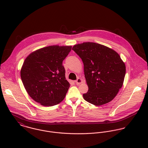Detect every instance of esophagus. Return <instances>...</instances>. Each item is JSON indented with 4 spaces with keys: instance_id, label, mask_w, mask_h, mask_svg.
Wrapping results in <instances>:
<instances>
[{
    "instance_id": "34e87169",
    "label": "esophagus",
    "mask_w": 148,
    "mask_h": 148,
    "mask_svg": "<svg viewBox=\"0 0 148 148\" xmlns=\"http://www.w3.org/2000/svg\"><path fill=\"white\" fill-rule=\"evenodd\" d=\"M82 82H83V80H82V79H81L80 78H78V79L75 81V83H76V84L79 85L80 84L82 83Z\"/></svg>"
}]
</instances>
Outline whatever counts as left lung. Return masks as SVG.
Segmentation results:
<instances>
[{"label":"left lung","instance_id":"obj_1","mask_svg":"<svg viewBox=\"0 0 148 148\" xmlns=\"http://www.w3.org/2000/svg\"><path fill=\"white\" fill-rule=\"evenodd\" d=\"M72 49L84 64L88 91L85 100L95 106L111 101L122 87L126 72L125 63L113 49L93 42L75 45Z\"/></svg>","mask_w":148,"mask_h":148}]
</instances>
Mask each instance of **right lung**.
Segmentation results:
<instances>
[{"mask_svg": "<svg viewBox=\"0 0 148 148\" xmlns=\"http://www.w3.org/2000/svg\"><path fill=\"white\" fill-rule=\"evenodd\" d=\"M72 46L51 45L30 53L21 70L24 86L29 96L42 106H51L64 100L70 86L63 61Z\"/></svg>", "mask_w": 148, "mask_h": 148, "instance_id": "obj_1", "label": "right lung"}]
</instances>
